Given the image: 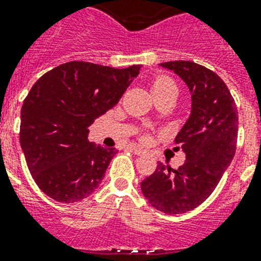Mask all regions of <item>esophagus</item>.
Masks as SVG:
<instances>
[{"label": "esophagus", "instance_id": "obj_1", "mask_svg": "<svg viewBox=\"0 0 261 261\" xmlns=\"http://www.w3.org/2000/svg\"><path fill=\"white\" fill-rule=\"evenodd\" d=\"M131 150L134 151V154L137 155H144V150H142V148L138 147V146H131Z\"/></svg>", "mask_w": 261, "mask_h": 261}]
</instances>
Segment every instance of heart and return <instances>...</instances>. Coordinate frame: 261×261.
I'll use <instances>...</instances> for the list:
<instances>
[{"instance_id": "1", "label": "heart", "mask_w": 261, "mask_h": 261, "mask_svg": "<svg viewBox=\"0 0 261 261\" xmlns=\"http://www.w3.org/2000/svg\"><path fill=\"white\" fill-rule=\"evenodd\" d=\"M171 86H175L174 82H172L171 80L166 78V76H162V78H158V80H155L154 82H152L151 90H152V93H155V91L166 90V89H168V87H171Z\"/></svg>"}]
</instances>
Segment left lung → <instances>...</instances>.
I'll use <instances>...</instances> for the list:
<instances>
[{
	"mask_svg": "<svg viewBox=\"0 0 261 261\" xmlns=\"http://www.w3.org/2000/svg\"><path fill=\"white\" fill-rule=\"evenodd\" d=\"M159 66L179 75L191 94V114L175 138L186 161L178 170L158 163L154 174L141 181V188L154 208L176 215L208 198L231 164L238 141V110L227 85L207 67L191 61Z\"/></svg>",
	"mask_w": 261,
	"mask_h": 261,
	"instance_id": "obj_1",
	"label": "left lung"
}]
</instances>
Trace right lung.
I'll list each match as a JSON object with an SVG mask.
<instances>
[{"label":"right lung","instance_id":"1","mask_svg":"<svg viewBox=\"0 0 261 261\" xmlns=\"http://www.w3.org/2000/svg\"><path fill=\"white\" fill-rule=\"evenodd\" d=\"M141 65L114 69L74 61L43 74L21 109L19 143L41 191L61 203L90 196L115 148L87 139L89 127L119 102Z\"/></svg>","mask_w":261,"mask_h":261}]
</instances>
